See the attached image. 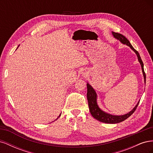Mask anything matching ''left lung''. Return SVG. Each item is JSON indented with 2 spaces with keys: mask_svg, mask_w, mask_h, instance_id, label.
I'll return each instance as SVG.
<instances>
[{
  "mask_svg": "<svg viewBox=\"0 0 153 153\" xmlns=\"http://www.w3.org/2000/svg\"><path fill=\"white\" fill-rule=\"evenodd\" d=\"M112 34L115 38L119 39L123 44L128 45V47H130L131 49L133 50L134 52H135V53L137 55L138 61H139L141 65L143 78H144V80L146 82V73L144 72V69H143V64L140 58V54L138 53L137 51L132 47V45H131L130 43H129V41L126 37L124 36L121 34L117 33V32H112ZM87 98L88 100V105H89L90 112L92 115V117L95 118L96 120H98V121H100V122H102V123H108V124H115V123H119L122 121H124V120L128 119L131 115L133 114V112H135V110L137 109V106L138 105L140 102V101H138L137 105L133 108V109L131 110V111H130V112H128L126 114L122 115H111L110 114L105 112L104 111L101 110L99 108L98 104H97V94L96 93L94 89L92 87V86L90 84H88V83L87 84Z\"/></svg>",
  "mask_w": 153,
  "mask_h": 153,
  "instance_id": "left-lung-1",
  "label": "left lung"
}]
</instances>
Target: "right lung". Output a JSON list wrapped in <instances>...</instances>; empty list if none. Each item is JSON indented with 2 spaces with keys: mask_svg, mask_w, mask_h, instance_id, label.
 <instances>
[{
  "mask_svg": "<svg viewBox=\"0 0 153 153\" xmlns=\"http://www.w3.org/2000/svg\"><path fill=\"white\" fill-rule=\"evenodd\" d=\"M61 114H60V115H59V117H57V119H55V120H57V119H58V118H59V117H60V116H61Z\"/></svg>",
  "mask_w": 153,
  "mask_h": 153,
  "instance_id": "obj_1",
  "label": "right lung"
}]
</instances>
